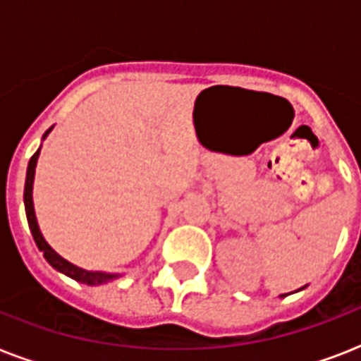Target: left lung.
Here are the masks:
<instances>
[{"label": "left lung", "instance_id": "8db88e82", "mask_svg": "<svg viewBox=\"0 0 361 361\" xmlns=\"http://www.w3.org/2000/svg\"><path fill=\"white\" fill-rule=\"evenodd\" d=\"M283 296H286V294H283Z\"/></svg>", "mask_w": 361, "mask_h": 361}]
</instances>
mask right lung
<instances>
[{
  "label": "right lung",
  "instance_id": "obj_1",
  "mask_svg": "<svg viewBox=\"0 0 361 361\" xmlns=\"http://www.w3.org/2000/svg\"><path fill=\"white\" fill-rule=\"evenodd\" d=\"M50 130L44 133V136L48 135ZM39 152L41 149H37L30 159V164H27V176H25V187H24V206H25V215H27V225H30V231L33 234V240H35L37 247H39V251H42L44 258L48 260V264L56 268L61 274L69 275L75 281H80L84 285H101L104 281L114 279L116 275H109V274H93V271H86V269L76 268L75 264L67 262L65 258H61L58 252L54 251L52 247L48 245L44 238H42L41 231H39V225H37L35 219V212H33V200H31V189H33V176H35V166H37V159H39Z\"/></svg>",
  "mask_w": 361,
  "mask_h": 361
}]
</instances>
